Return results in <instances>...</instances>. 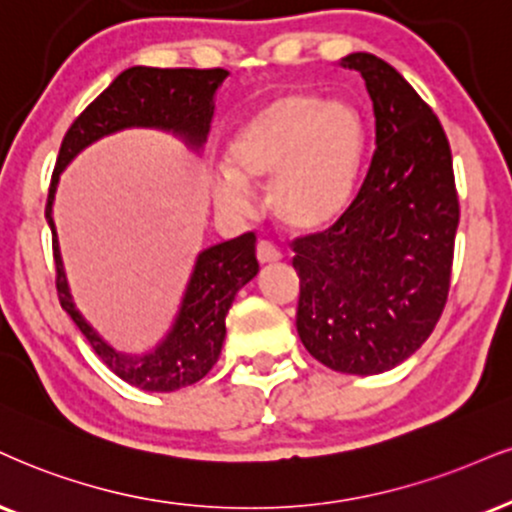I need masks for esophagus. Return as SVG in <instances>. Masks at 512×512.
<instances>
[{
  "mask_svg": "<svg viewBox=\"0 0 512 512\" xmlns=\"http://www.w3.org/2000/svg\"><path fill=\"white\" fill-rule=\"evenodd\" d=\"M256 258H258V263H261V266H270V263L280 261L282 254L270 242H258Z\"/></svg>",
  "mask_w": 512,
  "mask_h": 512,
  "instance_id": "obj_1",
  "label": "esophagus"
}]
</instances>
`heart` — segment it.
Listing matches in <instances>:
<instances>
[{
  "mask_svg": "<svg viewBox=\"0 0 512 512\" xmlns=\"http://www.w3.org/2000/svg\"><path fill=\"white\" fill-rule=\"evenodd\" d=\"M365 121L346 102L287 92L239 125L211 192L223 211H251L249 185H268L273 216L287 230L318 232L337 223L356 192L365 159Z\"/></svg>",
  "mask_w": 512,
  "mask_h": 512,
  "instance_id": "obj_1",
  "label": "heart"
}]
</instances>
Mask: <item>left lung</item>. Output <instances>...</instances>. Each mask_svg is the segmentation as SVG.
<instances>
[{
  "instance_id": "1",
  "label": "left lung",
  "mask_w": 512,
  "mask_h": 512,
  "mask_svg": "<svg viewBox=\"0 0 512 512\" xmlns=\"http://www.w3.org/2000/svg\"><path fill=\"white\" fill-rule=\"evenodd\" d=\"M375 111V154L361 192L330 230L296 239V332L346 375H380L427 342L449 296L458 194L451 147L406 78L353 52Z\"/></svg>"
}]
</instances>
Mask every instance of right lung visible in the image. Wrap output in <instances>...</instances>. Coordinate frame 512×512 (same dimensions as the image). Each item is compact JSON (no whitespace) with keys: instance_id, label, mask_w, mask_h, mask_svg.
<instances>
[{"instance_id":"obj_1","label":"right lung","mask_w":512,"mask_h":512,"mask_svg":"<svg viewBox=\"0 0 512 512\" xmlns=\"http://www.w3.org/2000/svg\"><path fill=\"white\" fill-rule=\"evenodd\" d=\"M227 75L230 73L223 68L197 71L132 66L75 118L56 159L44 218L52 230L56 292L61 308L71 315L106 368L123 382L144 391L166 394L189 387L216 365L225 342V315L239 289L258 275L254 232L199 251L168 332L149 351L128 353L106 342L75 306L54 225L56 187L61 173L80 151L121 130L149 128L168 132L194 154H201L216 111V92Z\"/></svg>"}]
</instances>
